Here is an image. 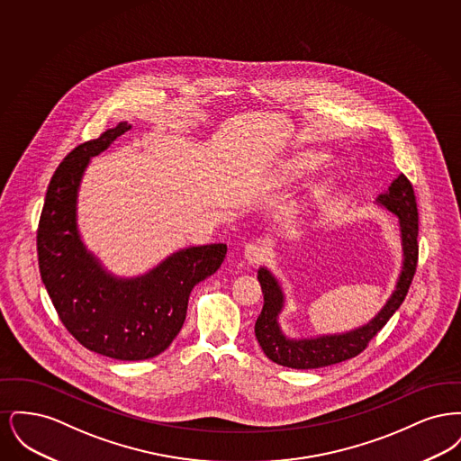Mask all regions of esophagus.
Returning <instances> with one entry per match:
<instances>
[{
	"mask_svg": "<svg viewBox=\"0 0 461 461\" xmlns=\"http://www.w3.org/2000/svg\"><path fill=\"white\" fill-rule=\"evenodd\" d=\"M243 256L245 259L250 264H259L264 261V258L267 256V250L263 245H258V243H247L243 247Z\"/></svg>",
	"mask_w": 461,
	"mask_h": 461,
	"instance_id": "34e87169",
	"label": "esophagus"
}]
</instances>
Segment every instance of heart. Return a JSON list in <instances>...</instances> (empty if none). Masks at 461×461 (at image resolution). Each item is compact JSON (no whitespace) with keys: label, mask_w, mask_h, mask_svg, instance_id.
<instances>
[{"label":"heart","mask_w":461,"mask_h":461,"mask_svg":"<svg viewBox=\"0 0 461 461\" xmlns=\"http://www.w3.org/2000/svg\"><path fill=\"white\" fill-rule=\"evenodd\" d=\"M323 162V157L316 154H306L297 158L295 162V171H309V169H314L316 166H320Z\"/></svg>","instance_id":"heart-1"}]
</instances>
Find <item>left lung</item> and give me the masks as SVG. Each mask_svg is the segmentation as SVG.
<instances>
[{
  "instance_id": "left-lung-1",
  "label": "left lung",
  "mask_w": 461,
  "mask_h": 461,
  "mask_svg": "<svg viewBox=\"0 0 461 461\" xmlns=\"http://www.w3.org/2000/svg\"><path fill=\"white\" fill-rule=\"evenodd\" d=\"M376 202L399 218L404 261L394 294L370 323L340 335H321L301 340L288 339L278 325V314L285 303L282 286L269 269L261 267L258 271V280L263 288L264 306L254 330L264 354L276 365L295 370H311L351 359L366 349L368 342L385 327L391 316L402 304L415 276L418 263V209L413 185L406 176L399 175L389 190L378 195Z\"/></svg>"
}]
</instances>
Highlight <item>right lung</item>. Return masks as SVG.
Returning <instances> with one entry per match:
<instances>
[{"instance_id": "obj_1", "label": "right lung", "mask_w": 461, "mask_h": 461, "mask_svg": "<svg viewBox=\"0 0 461 461\" xmlns=\"http://www.w3.org/2000/svg\"><path fill=\"white\" fill-rule=\"evenodd\" d=\"M131 130L119 122L77 145L48 185L38 226V261L48 295L67 331L86 349L141 361L166 351L185 323L192 288L220 269L224 243L177 250L152 271L115 278L79 237L76 203L89 158Z\"/></svg>"}]
</instances>
